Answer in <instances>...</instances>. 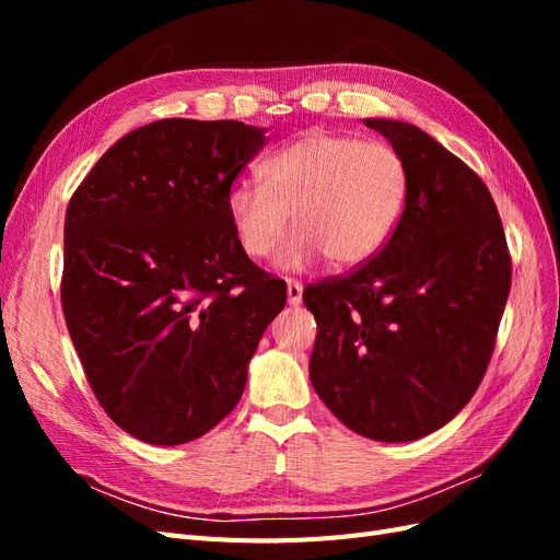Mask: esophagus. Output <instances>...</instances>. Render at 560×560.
<instances>
[{
  "label": "esophagus",
  "instance_id": "34e87169",
  "mask_svg": "<svg viewBox=\"0 0 560 560\" xmlns=\"http://www.w3.org/2000/svg\"><path fill=\"white\" fill-rule=\"evenodd\" d=\"M301 299H303V284L290 278L287 280V303H290V306H299Z\"/></svg>",
  "mask_w": 560,
  "mask_h": 560
}]
</instances>
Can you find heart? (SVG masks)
I'll list each match as a JSON object with an SVG mask.
<instances>
[{
  "mask_svg": "<svg viewBox=\"0 0 560 560\" xmlns=\"http://www.w3.org/2000/svg\"><path fill=\"white\" fill-rule=\"evenodd\" d=\"M261 182H235L224 208L235 243L264 259L290 224L276 266L301 270L327 257L334 268L371 261L393 238L409 200L401 151L358 135L311 130L259 167Z\"/></svg>",
  "mask_w": 560,
  "mask_h": 560,
  "instance_id": "b5f03b06",
  "label": "heart"
}]
</instances>
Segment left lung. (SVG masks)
Segmentation results:
<instances>
[{
    "mask_svg": "<svg viewBox=\"0 0 560 560\" xmlns=\"http://www.w3.org/2000/svg\"><path fill=\"white\" fill-rule=\"evenodd\" d=\"M401 151L409 200L393 238L348 278L303 290L315 315L311 383L346 428L416 442L477 393L493 354L512 261L493 196L432 135L364 118Z\"/></svg>",
    "mask_w": 560,
    "mask_h": 560,
    "instance_id": "8db88e82",
    "label": "left lung"
}]
</instances>
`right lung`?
I'll list each match as a JSON object with an SVG mask.
<instances>
[{
	"label": "right lung",
	"instance_id": "1",
	"mask_svg": "<svg viewBox=\"0 0 560 560\" xmlns=\"http://www.w3.org/2000/svg\"><path fill=\"white\" fill-rule=\"evenodd\" d=\"M264 144L266 128L163 118L109 147L67 206V331L97 401L144 444L226 418L284 308V282L243 254L224 208Z\"/></svg>",
	"mask_w": 560,
	"mask_h": 560
}]
</instances>
